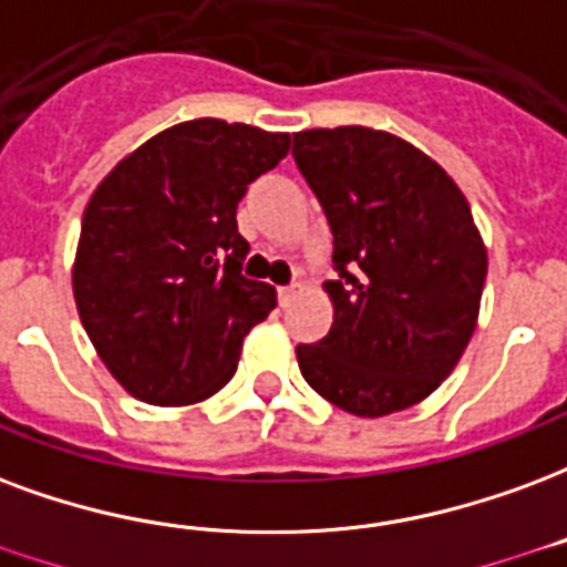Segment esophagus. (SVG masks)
<instances>
[{
    "label": "esophagus",
    "instance_id": "esophagus-1",
    "mask_svg": "<svg viewBox=\"0 0 567 567\" xmlns=\"http://www.w3.org/2000/svg\"><path fill=\"white\" fill-rule=\"evenodd\" d=\"M300 288H303V285H300V282L285 285V288H279V306H291V300H295Z\"/></svg>",
    "mask_w": 567,
    "mask_h": 567
}]
</instances>
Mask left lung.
<instances>
[{
    "label": "left lung",
    "instance_id": "1",
    "mask_svg": "<svg viewBox=\"0 0 567 567\" xmlns=\"http://www.w3.org/2000/svg\"><path fill=\"white\" fill-rule=\"evenodd\" d=\"M333 230V324L297 346L309 388L358 417L426 400L475 333L486 249L468 200L417 146L367 125L295 134Z\"/></svg>",
    "mask_w": 567,
    "mask_h": 567
}]
</instances>
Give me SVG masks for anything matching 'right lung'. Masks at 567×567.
<instances>
[{"instance_id": "1", "label": "right lung", "mask_w": 567, "mask_h": 567, "mask_svg": "<svg viewBox=\"0 0 567 567\" xmlns=\"http://www.w3.org/2000/svg\"><path fill=\"white\" fill-rule=\"evenodd\" d=\"M291 150V134L188 120L125 155L83 209L74 303L83 330L132 396L192 405L237 372L243 339L276 288L243 276L246 186Z\"/></svg>"}]
</instances>
